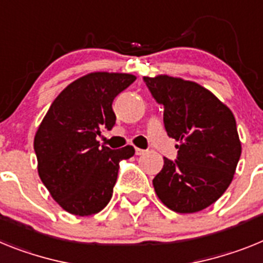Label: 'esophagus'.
<instances>
[{
	"label": "esophagus",
	"instance_id": "esophagus-1",
	"mask_svg": "<svg viewBox=\"0 0 263 263\" xmlns=\"http://www.w3.org/2000/svg\"><path fill=\"white\" fill-rule=\"evenodd\" d=\"M145 151L141 149V148H135V154L138 155V156H140V155H144Z\"/></svg>",
	"mask_w": 263,
	"mask_h": 263
}]
</instances>
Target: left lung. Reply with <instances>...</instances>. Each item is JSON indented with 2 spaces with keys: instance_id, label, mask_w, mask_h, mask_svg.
Returning a JSON list of instances; mask_svg holds the SVG:
<instances>
[{
  "instance_id": "1",
  "label": "left lung",
  "mask_w": 263,
  "mask_h": 263,
  "mask_svg": "<svg viewBox=\"0 0 263 263\" xmlns=\"http://www.w3.org/2000/svg\"><path fill=\"white\" fill-rule=\"evenodd\" d=\"M143 79L164 107L166 134L180 141L176 160L164 157L155 192L177 213L202 211L223 195L236 172L241 143L234 115L195 82L166 75Z\"/></svg>"
}]
</instances>
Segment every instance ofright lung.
<instances>
[{"mask_svg":"<svg viewBox=\"0 0 263 263\" xmlns=\"http://www.w3.org/2000/svg\"><path fill=\"white\" fill-rule=\"evenodd\" d=\"M135 79L118 72L79 78L55 98L36 131L40 177L68 213L90 216L102 211L112 197L119 163L134 156L132 145L99 147L97 136L115 125L114 99Z\"/></svg>","mask_w":263,"mask_h":263,"instance_id":"add662e5","label":"right lung"}]
</instances>
